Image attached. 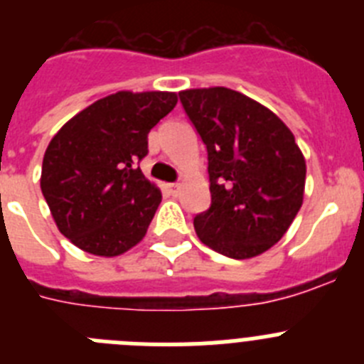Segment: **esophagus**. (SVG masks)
I'll return each instance as SVG.
<instances>
[{"mask_svg":"<svg viewBox=\"0 0 364 364\" xmlns=\"http://www.w3.org/2000/svg\"><path fill=\"white\" fill-rule=\"evenodd\" d=\"M180 188H182V186H180V184H167V191L171 193L173 197H176V195H178Z\"/></svg>","mask_w":364,"mask_h":364,"instance_id":"obj_1","label":"esophagus"}]
</instances>
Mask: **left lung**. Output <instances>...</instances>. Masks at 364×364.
Returning <instances> with one entry per match:
<instances>
[{"instance_id":"1","label":"left lung","mask_w":364,"mask_h":364,"mask_svg":"<svg viewBox=\"0 0 364 364\" xmlns=\"http://www.w3.org/2000/svg\"><path fill=\"white\" fill-rule=\"evenodd\" d=\"M178 96L208 147L211 208L193 222L198 239L231 259L268 252L304 198L306 160L294 133L268 107L228 87Z\"/></svg>"}]
</instances>
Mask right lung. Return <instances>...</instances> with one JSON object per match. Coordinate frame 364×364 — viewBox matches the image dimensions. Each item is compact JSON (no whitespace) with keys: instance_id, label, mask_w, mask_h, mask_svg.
<instances>
[{"instance_id":"right-lung-1","label":"right lung","mask_w":364,"mask_h":364,"mask_svg":"<svg viewBox=\"0 0 364 364\" xmlns=\"http://www.w3.org/2000/svg\"><path fill=\"white\" fill-rule=\"evenodd\" d=\"M176 92L118 91L74 114L49 142L41 193L60 233L96 257H118L146 237L162 193L138 162Z\"/></svg>"}]
</instances>
